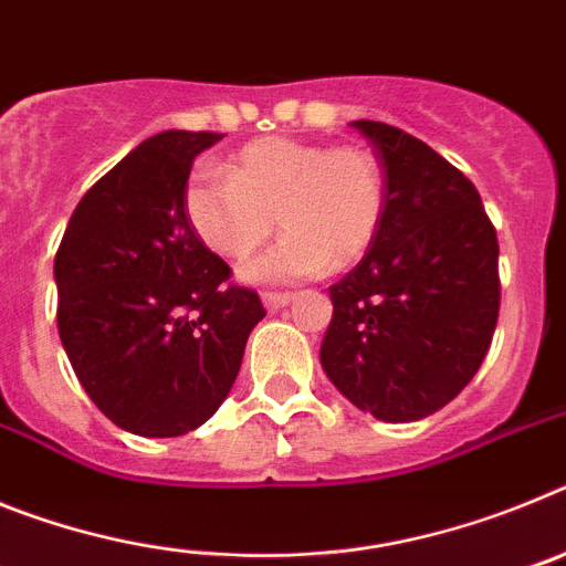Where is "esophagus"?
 I'll list each match as a JSON object with an SVG mask.
<instances>
[{"label": "esophagus", "instance_id": "1", "mask_svg": "<svg viewBox=\"0 0 566 566\" xmlns=\"http://www.w3.org/2000/svg\"><path fill=\"white\" fill-rule=\"evenodd\" d=\"M292 303V294L289 292H266L263 294V306L269 308V312H277V308L289 306Z\"/></svg>", "mask_w": 566, "mask_h": 566}]
</instances>
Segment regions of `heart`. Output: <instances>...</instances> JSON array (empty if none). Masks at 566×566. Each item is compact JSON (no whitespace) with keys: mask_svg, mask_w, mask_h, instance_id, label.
Returning <instances> with one entry per match:
<instances>
[{"mask_svg":"<svg viewBox=\"0 0 566 566\" xmlns=\"http://www.w3.org/2000/svg\"><path fill=\"white\" fill-rule=\"evenodd\" d=\"M192 232L212 252L240 260L277 227V247L240 269L249 283H297L352 266L385 214V175L368 149L269 135L232 155L227 172L195 169L184 189Z\"/></svg>","mask_w":566,"mask_h":566,"instance_id":"heart-1","label":"heart"}]
</instances>
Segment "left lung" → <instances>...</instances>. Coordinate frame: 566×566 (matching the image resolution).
Here are the masks:
<instances>
[{
	"label": "left lung",
	"instance_id": "8db88e82",
	"mask_svg": "<svg viewBox=\"0 0 566 566\" xmlns=\"http://www.w3.org/2000/svg\"><path fill=\"white\" fill-rule=\"evenodd\" d=\"M377 149L385 214L365 258L328 289L319 363L382 422H417L479 371L499 319V240L476 187L413 135L352 122Z\"/></svg>",
	"mask_w": 566,
	"mask_h": 566
}]
</instances>
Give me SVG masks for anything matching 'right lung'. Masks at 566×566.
<instances>
[{"label": "right lung", "instance_id": "right-lung-1", "mask_svg": "<svg viewBox=\"0 0 566 566\" xmlns=\"http://www.w3.org/2000/svg\"><path fill=\"white\" fill-rule=\"evenodd\" d=\"M221 133L164 129L78 201L53 263L59 337L98 411L135 437H184L232 391L266 317L184 212L192 161Z\"/></svg>", "mask_w": 566, "mask_h": 566}]
</instances>
